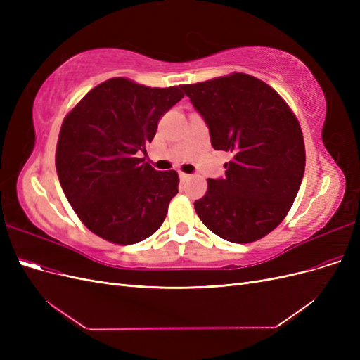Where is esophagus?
<instances>
[{
  "label": "esophagus",
  "mask_w": 360,
  "mask_h": 360,
  "mask_svg": "<svg viewBox=\"0 0 360 360\" xmlns=\"http://www.w3.org/2000/svg\"><path fill=\"white\" fill-rule=\"evenodd\" d=\"M179 177H180L181 181H188L191 179L189 174H184V172H179Z\"/></svg>",
  "instance_id": "1"
}]
</instances>
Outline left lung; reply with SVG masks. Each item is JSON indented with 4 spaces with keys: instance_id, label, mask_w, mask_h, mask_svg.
<instances>
[{
    "instance_id": "1",
    "label": "left lung",
    "mask_w": 360,
    "mask_h": 360,
    "mask_svg": "<svg viewBox=\"0 0 360 360\" xmlns=\"http://www.w3.org/2000/svg\"><path fill=\"white\" fill-rule=\"evenodd\" d=\"M181 89L213 148L233 155L224 177L207 180L195 210L225 240L255 242L282 222L299 192L304 144L297 118L271 86L245 73Z\"/></svg>"
}]
</instances>
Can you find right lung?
Returning <instances> with one entry per match:
<instances>
[{
	"instance_id": "right-lung-1",
	"label": "right lung",
	"mask_w": 360,
	"mask_h": 360,
	"mask_svg": "<svg viewBox=\"0 0 360 360\" xmlns=\"http://www.w3.org/2000/svg\"><path fill=\"white\" fill-rule=\"evenodd\" d=\"M181 86L151 89L112 78L64 118L57 144L61 188L84 225L108 242L134 245L159 230L179 192L176 171L136 158L160 117L183 99Z\"/></svg>"
}]
</instances>
